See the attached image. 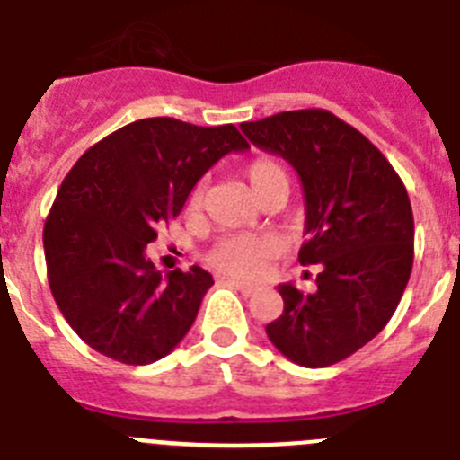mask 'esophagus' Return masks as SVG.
I'll list each match as a JSON object with an SVG mask.
<instances>
[{
    "instance_id": "obj_1",
    "label": "esophagus",
    "mask_w": 460,
    "mask_h": 460,
    "mask_svg": "<svg viewBox=\"0 0 460 460\" xmlns=\"http://www.w3.org/2000/svg\"><path fill=\"white\" fill-rule=\"evenodd\" d=\"M227 285H233L237 288L243 296H252V294H258V285H251V282H242V280H234V278H227Z\"/></svg>"
}]
</instances>
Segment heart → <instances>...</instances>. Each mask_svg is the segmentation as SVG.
Instances as JSON below:
<instances>
[{
    "mask_svg": "<svg viewBox=\"0 0 460 460\" xmlns=\"http://www.w3.org/2000/svg\"><path fill=\"white\" fill-rule=\"evenodd\" d=\"M246 180L252 196L262 198L271 189H289L288 168L276 157H258L246 166ZM202 205V189L196 187L189 193V209L198 212ZM278 242L262 234H227L218 239L208 252V260L214 269L226 276L258 278L267 269L269 260L276 258Z\"/></svg>",
    "mask_w": 460,
    "mask_h": 460,
    "instance_id": "b5f03b06",
    "label": "heart"
}]
</instances>
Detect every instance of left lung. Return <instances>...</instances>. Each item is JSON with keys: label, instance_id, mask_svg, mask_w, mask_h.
I'll list each match as a JSON object with an SVG mask.
<instances>
[{"label": "left lung", "instance_id": "8db88e82", "mask_svg": "<svg viewBox=\"0 0 460 460\" xmlns=\"http://www.w3.org/2000/svg\"><path fill=\"white\" fill-rule=\"evenodd\" d=\"M252 146L296 168L305 193L301 264H319L317 289L280 285L285 307L267 326L273 347L303 367L344 360L390 322L415 255L411 200L383 153L326 109L239 125Z\"/></svg>", "mask_w": 460, "mask_h": 460}]
</instances>
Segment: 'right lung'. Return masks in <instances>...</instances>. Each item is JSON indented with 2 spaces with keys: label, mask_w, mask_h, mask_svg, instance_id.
<instances>
[{
  "label": "right lung",
  "mask_w": 460,
  "mask_h": 460,
  "mask_svg": "<svg viewBox=\"0 0 460 460\" xmlns=\"http://www.w3.org/2000/svg\"><path fill=\"white\" fill-rule=\"evenodd\" d=\"M246 147L234 125L143 118L70 168L43 246L54 301L88 347L125 365H150L178 347L214 278L200 267L162 276L146 246L218 159Z\"/></svg>",
  "instance_id": "1"
}]
</instances>
